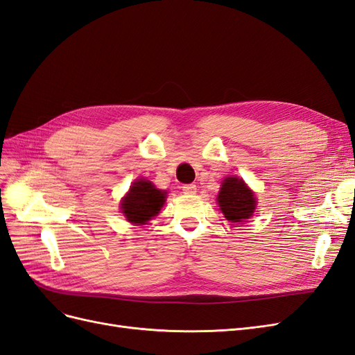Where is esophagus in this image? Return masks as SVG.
<instances>
[{
  "label": "esophagus",
  "mask_w": 355,
  "mask_h": 355,
  "mask_svg": "<svg viewBox=\"0 0 355 355\" xmlns=\"http://www.w3.org/2000/svg\"><path fill=\"white\" fill-rule=\"evenodd\" d=\"M182 191H184V194H187V196H194L197 192V187L194 184H188V185L182 187Z\"/></svg>",
  "instance_id": "1"
}]
</instances>
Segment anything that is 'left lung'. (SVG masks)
<instances>
[{
  "label": "left lung",
  "instance_id": "obj_1",
  "mask_svg": "<svg viewBox=\"0 0 355 355\" xmlns=\"http://www.w3.org/2000/svg\"><path fill=\"white\" fill-rule=\"evenodd\" d=\"M218 204L227 220L241 223L250 219L256 209L254 192L237 176H228L222 182Z\"/></svg>",
  "mask_w": 355,
  "mask_h": 355
}]
</instances>
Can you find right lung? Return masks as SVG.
<instances>
[{
	"label": "right lung",
	"mask_w": 355,
	"mask_h": 355,
	"mask_svg": "<svg viewBox=\"0 0 355 355\" xmlns=\"http://www.w3.org/2000/svg\"><path fill=\"white\" fill-rule=\"evenodd\" d=\"M167 192L155 188L153 182L137 179L121 200V213L135 225H145L159 213L164 206Z\"/></svg>",
	"instance_id": "right-lung-1"
}]
</instances>
